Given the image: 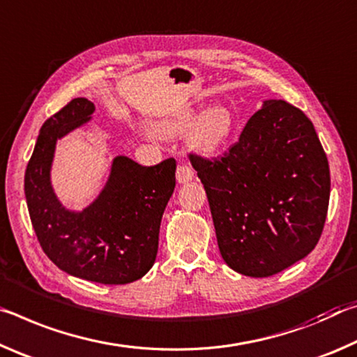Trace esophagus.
Returning a JSON list of instances; mask_svg holds the SVG:
<instances>
[{
    "instance_id": "34e87169",
    "label": "esophagus",
    "mask_w": 357,
    "mask_h": 357,
    "mask_svg": "<svg viewBox=\"0 0 357 357\" xmlns=\"http://www.w3.org/2000/svg\"><path fill=\"white\" fill-rule=\"evenodd\" d=\"M192 178H195V172H192V169L190 166L182 165V166L177 167V182L180 185L188 183V182H191Z\"/></svg>"
}]
</instances>
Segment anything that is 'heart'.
Returning <instances> with one entry per match:
<instances>
[{"label": "heart", "mask_w": 357, "mask_h": 357, "mask_svg": "<svg viewBox=\"0 0 357 357\" xmlns=\"http://www.w3.org/2000/svg\"><path fill=\"white\" fill-rule=\"evenodd\" d=\"M188 132V142L197 153L217 156L223 151L236 131V116L225 104H213L199 112L197 107L186 106L161 116L153 130L162 139H175Z\"/></svg>", "instance_id": "1"}]
</instances>
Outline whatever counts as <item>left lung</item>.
<instances>
[{
	"mask_svg": "<svg viewBox=\"0 0 357 357\" xmlns=\"http://www.w3.org/2000/svg\"><path fill=\"white\" fill-rule=\"evenodd\" d=\"M207 192L220 253L262 278L317 247L331 195L329 162L307 115L267 99L220 160L191 156Z\"/></svg>",
	"mask_w": 357,
	"mask_h": 357,
	"instance_id": "1",
	"label": "left lung"
}]
</instances>
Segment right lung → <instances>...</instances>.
<instances>
[{
  "label": "right lung",
  "mask_w": 357,
  "mask_h": 357,
  "mask_svg": "<svg viewBox=\"0 0 357 357\" xmlns=\"http://www.w3.org/2000/svg\"><path fill=\"white\" fill-rule=\"evenodd\" d=\"M95 104L74 98L40 128L25 172L28 212L44 253L69 275L126 284L155 264L161 218L175 188V160L140 166L116 155L107 180L84 208L64 206L52 185L58 140L91 123Z\"/></svg>",
  "instance_id": "right-lung-1"
}]
</instances>
